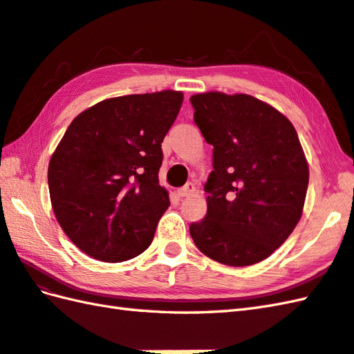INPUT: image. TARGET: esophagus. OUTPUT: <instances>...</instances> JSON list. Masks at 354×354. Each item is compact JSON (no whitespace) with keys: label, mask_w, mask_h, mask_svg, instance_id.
I'll return each mask as SVG.
<instances>
[{"label":"esophagus","mask_w":354,"mask_h":354,"mask_svg":"<svg viewBox=\"0 0 354 354\" xmlns=\"http://www.w3.org/2000/svg\"><path fill=\"white\" fill-rule=\"evenodd\" d=\"M194 185L192 184V183H187L184 187H181V189H178L176 190V196L178 198H187V196H190L192 193H194Z\"/></svg>","instance_id":"1"}]
</instances>
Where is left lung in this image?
Masks as SVG:
<instances>
[{
	"label": "left lung",
	"instance_id": "1",
	"mask_svg": "<svg viewBox=\"0 0 354 354\" xmlns=\"http://www.w3.org/2000/svg\"><path fill=\"white\" fill-rule=\"evenodd\" d=\"M194 123L213 146L207 214L190 225L194 245L228 266L268 259L301 217L309 167L295 127L248 94L190 97Z\"/></svg>",
	"mask_w": 354,
	"mask_h": 354
}]
</instances>
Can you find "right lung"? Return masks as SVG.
<instances>
[{
    "label": "right lung",
    "mask_w": 354,
    "mask_h": 354,
    "mask_svg": "<svg viewBox=\"0 0 354 354\" xmlns=\"http://www.w3.org/2000/svg\"><path fill=\"white\" fill-rule=\"evenodd\" d=\"M184 95L178 91L115 97L84 111L48 164L53 212L80 251L126 261L152 243L170 201L158 184L161 142Z\"/></svg>",
    "instance_id": "1"
}]
</instances>
